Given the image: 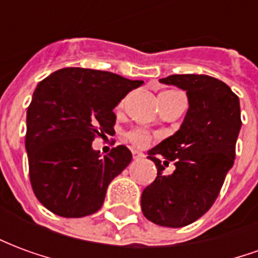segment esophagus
<instances>
[{
  "mask_svg": "<svg viewBox=\"0 0 258 258\" xmlns=\"http://www.w3.org/2000/svg\"><path fill=\"white\" fill-rule=\"evenodd\" d=\"M133 157H134L135 160H140V159H142V157H144V155H142V153L138 151H133Z\"/></svg>",
  "mask_w": 258,
  "mask_h": 258,
  "instance_id": "34e87169",
  "label": "esophagus"
}]
</instances>
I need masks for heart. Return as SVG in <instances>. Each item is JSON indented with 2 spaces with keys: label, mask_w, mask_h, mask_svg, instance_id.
<instances>
[{
  "label": "heart",
  "mask_w": 258,
  "mask_h": 258,
  "mask_svg": "<svg viewBox=\"0 0 258 258\" xmlns=\"http://www.w3.org/2000/svg\"><path fill=\"white\" fill-rule=\"evenodd\" d=\"M167 94H173V91H164L160 95H167ZM127 138H128V141H131L135 146H138V148H144V146L148 145V142H149V137H148L145 133H142V131L130 133V134L127 135Z\"/></svg>",
  "instance_id": "heart-1"
}]
</instances>
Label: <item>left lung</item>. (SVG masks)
Wrapping results in <instances>:
<instances>
[{
    "mask_svg": "<svg viewBox=\"0 0 258 258\" xmlns=\"http://www.w3.org/2000/svg\"><path fill=\"white\" fill-rule=\"evenodd\" d=\"M159 81L186 91L189 107L178 131L148 152L157 177L142 192L141 207L149 221L181 228L210 209L232 168L240 106L225 83L206 74H174ZM159 157L166 159L163 165ZM168 161L176 170L164 176Z\"/></svg>",
    "mask_w": 258,
    "mask_h": 258,
    "instance_id": "8db88e82",
    "label": "left lung"
}]
</instances>
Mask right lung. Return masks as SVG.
I'll return each mask as SVG.
<instances>
[{"instance_id":"1","label":"right lung","mask_w":258,"mask_h":258,"mask_svg":"<svg viewBox=\"0 0 258 258\" xmlns=\"http://www.w3.org/2000/svg\"><path fill=\"white\" fill-rule=\"evenodd\" d=\"M142 84L109 72L66 68L37 85L27 107L26 151L31 186L44 207L66 218L101 209L107 186L133 155L118 145L102 156L92 141L113 133V109Z\"/></svg>"}]
</instances>
